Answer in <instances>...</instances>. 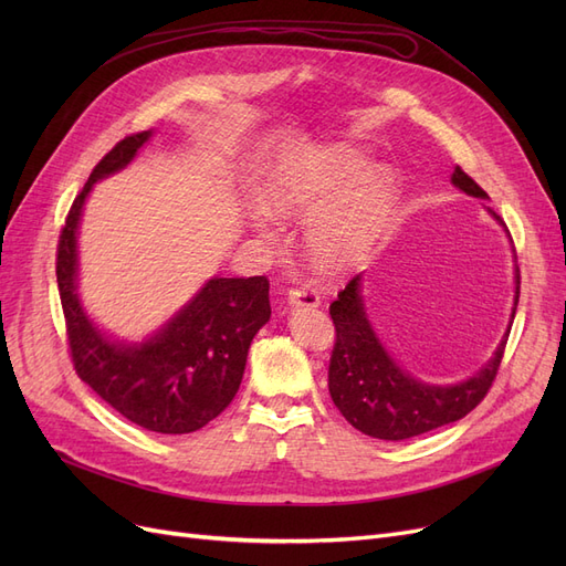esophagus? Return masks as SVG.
Here are the masks:
<instances>
[{
	"label": "esophagus",
	"mask_w": 566,
	"mask_h": 566,
	"mask_svg": "<svg viewBox=\"0 0 566 566\" xmlns=\"http://www.w3.org/2000/svg\"><path fill=\"white\" fill-rule=\"evenodd\" d=\"M287 302L293 306H318L321 293L312 285H295V287H290Z\"/></svg>",
	"instance_id": "obj_1"
}]
</instances>
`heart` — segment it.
Wrapping results in <instances>:
<instances>
[{
	"mask_svg": "<svg viewBox=\"0 0 566 566\" xmlns=\"http://www.w3.org/2000/svg\"><path fill=\"white\" fill-rule=\"evenodd\" d=\"M366 168L364 153L339 146L285 169L264 191V208L281 219H304V248L316 266L356 264L378 238L394 202V179ZM264 227V219H256Z\"/></svg>",
	"mask_w": 566,
	"mask_h": 566,
	"instance_id": "heart-1",
	"label": "heart"
}]
</instances>
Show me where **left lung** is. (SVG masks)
Instances as JSON below:
<instances>
[{"label":"left lung","instance_id":"left-lung-1","mask_svg":"<svg viewBox=\"0 0 566 566\" xmlns=\"http://www.w3.org/2000/svg\"><path fill=\"white\" fill-rule=\"evenodd\" d=\"M453 184L474 198H489L468 172L453 169ZM489 212L503 221L491 208ZM520 302V269L517 295L512 306L515 318ZM331 318L335 323V347L331 354L328 389L339 413L358 432L375 439L401 441L432 432L441 424H451L465 418L472 408L484 401L495 375H499L505 342H501L491 361L472 375L470 380L439 387L424 385L403 373L375 337L361 300V273L354 276L337 300L331 304Z\"/></svg>","mask_w":566,"mask_h":566}]
</instances>
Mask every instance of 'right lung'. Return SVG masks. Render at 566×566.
<instances>
[{
	"label": "right lung",
	"instance_id": "obj_1",
	"mask_svg": "<svg viewBox=\"0 0 566 566\" xmlns=\"http://www.w3.org/2000/svg\"><path fill=\"white\" fill-rule=\"evenodd\" d=\"M150 132L117 142L71 205L59 235L56 281L75 373L134 424L160 434H188L214 420L243 380L250 342L269 321V281L212 279L142 345L111 342L77 300V224L92 186L132 163Z\"/></svg>",
	"mask_w": 566,
	"mask_h": 566
}]
</instances>
